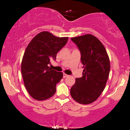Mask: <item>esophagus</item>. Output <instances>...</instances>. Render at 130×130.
Here are the masks:
<instances>
[{
	"instance_id": "34e87169",
	"label": "esophagus",
	"mask_w": 130,
	"mask_h": 130,
	"mask_svg": "<svg viewBox=\"0 0 130 130\" xmlns=\"http://www.w3.org/2000/svg\"><path fill=\"white\" fill-rule=\"evenodd\" d=\"M68 76H69V75H67V74H66V73H63V77L64 78H66V77H68Z\"/></svg>"
}]
</instances>
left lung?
<instances>
[{"label": "left lung", "instance_id": "8db88e82", "mask_svg": "<svg viewBox=\"0 0 130 130\" xmlns=\"http://www.w3.org/2000/svg\"><path fill=\"white\" fill-rule=\"evenodd\" d=\"M79 48L84 70L70 89L73 99L81 104L93 102L104 91L109 77L110 61L105 48L91 34L71 38Z\"/></svg>", "mask_w": 130, "mask_h": 130}]
</instances>
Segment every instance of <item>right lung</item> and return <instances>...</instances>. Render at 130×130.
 I'll return each instance as SVG.
<instances>
[{
  "mask_svg": "<svg viewBox=\"0 0 130 130\" xmlns=\"http://www.w3.org/2000/svg\"><path fill=\"white\" fill-rule=\"evenodd\" d=\"M68 37H58L42 31L34 37L25 51L21 73L26 89L32 98L44 101L56 92V85L63 78L62 72L48 67L57 53L66 44Z\"/></svg>",
  "mask_w": 130,
  "mask_h": 130,
  "instance_id": "add662e5",
  "label": "right lung"
}]
</instances>
